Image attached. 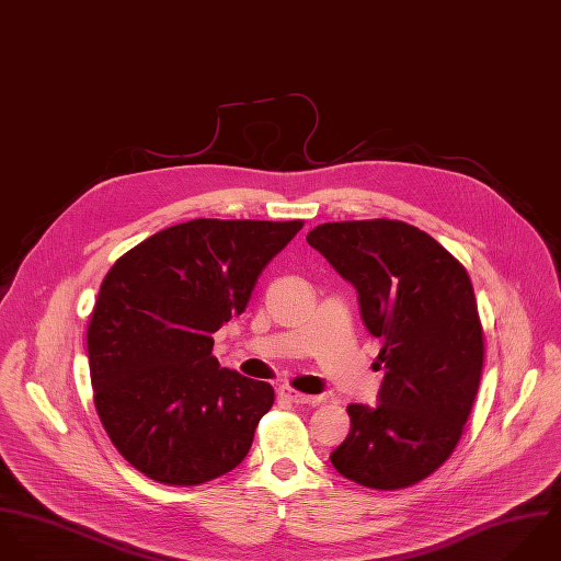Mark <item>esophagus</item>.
<instances>
[{
	"label": "esophagus",
	"mask_w": 561,
	"mask_h": 561,
	"mask_svg": "<svg viewBox=\"0 0 561 561\" xmlns=\"http://www.w3.org/2000/svg\"><path fill=\"white\" fill-rule=\"evenodd\" d=\"M279 394L284 397V399H288L290 403H317L319 399L317 397H310V394H304V392H299V390H293L290 386H282L279 388Z\"/></svg>",
	"instance_id": "34e87169"
}]
</instances>
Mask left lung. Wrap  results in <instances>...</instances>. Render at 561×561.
Listing matches in <instances>:
<instances>
[{
    "label": "left lung",
    "instance_id": "1",
    "mask_svg": "<svg viewBox=\"0 0 561 561\" xmlns=\"http://www.w3.org/2000/svg\"><path fill=\"white\" fill-rule=\"evenodd\" d=\"M306 240L355 286L364 325L383 344L379 403L346 408L351 430L330 459L364 488L414 485L447 461L479 390L485 346L472 282L436 238L403 221L317 225Z\"/></svg>",
    "mask_w": 561,
    "mask_h": 561
}]
</instances>
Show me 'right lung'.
<instances>
[{"instance_id":"right-lung-1","label":"right lung","mask_w":561,"mask_h":561,"mask_svg":"<svg viewBox=\"0 0 561 561\" xmlns=\"http://www.w3.org/2000/svg\"><path fill=\"white\" fill-rule=\"evenodd\" d=\"M304 221L195 219L123 253L87 342L93 399L116 450L164 485H199L249 453L273 386L221 368L215 337Z\"/></svg>"}]
</instances>
